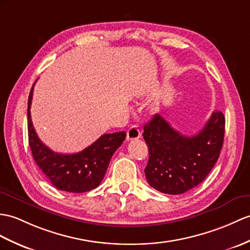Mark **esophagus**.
<instances>
[{"mask_svg":"<svg viewBox=\"0 0 250 250\" xmlns=\"http://www.w3.org/2000/svg\"><path fill=\"white\" fill-rule=\"evenodd\" d=\"M141 137V132H139L137 125H132L126 132V139L127 141H133Z\"/></svg>","mask_w":250,"mask_h":250,"instance_id":"34e87169","label":"esophagus"}]
</instances>
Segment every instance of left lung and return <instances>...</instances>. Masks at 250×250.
I'll list each match as a JSON object with an SVG mask.
<instances>
[{
  "mask_svg": "<svg viewBox=\"0 0 250 250\" xmlns=\"http://www.w3.org/2000/svg\"><path fill=\"white\" fill-rule=\"evenodd\" d=\"M225 116L213 112L198 134L184 136L160 115L144 126L149 150L145 175L150 187L164 194H183L212 170L224 144Z\"/></svg>",
  "mask_w": 250,
  "mask_h": 250,
  "instance_id": "obj_1",
  "label": "left lung"
}]
</instances>
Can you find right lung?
Wrapping results in <instances>:
<instances>
[{"label":"right lung","mask_w":250,"mask_h":250,"mask_svg":"<svg viewBox=\"0 0 250 250\" xmlns=\"http://www.w3.org/2000/svg\"><path fill=\"white\" fill-rule=\"evenodd\" d=\"M34 85L27 102V131L28 144L39 169L57 189L85 193L98 188L105 176L113 154L125 139V132L103 134L78 153L62 154L52 151L40 141L32 123L30 108Z\"/></svg>","instance_id":"right-lung-1"}]
</instances>
